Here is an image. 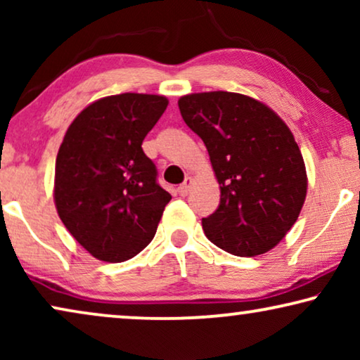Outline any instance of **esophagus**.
Wrapping results in <instances>:
<instances>
[{"label": "esophagus", "mask_w": 360, "mask_h": 360, "mask_svg": "<svg viewBox=\"0 0 360 360\" xmlns=\"http://www.w3.org/2000/svg\"><path fill=\"white\" fill-rule=\"evenodd\" d=\"M191 184H193V179H191V176H186L184 184H181V185L179 186V188H176V191H179V195H180V196H186V195H188V191H190V188H191Z\"/></svg>", "instance_id": "34e87169"}]
</instances>
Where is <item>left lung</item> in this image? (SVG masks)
Instances as JSON below:
<instances>
[{"mask_svg": "<svg viewBox=\"0 0 360 360\" xmlns=\"http://www.w3.org/2000/svg\"><path fill=\"white\" fill-rule=\"evenodd\" d=\"M179 108L205 142L221 188L218 210L201 221L206 238L239 257L275 248L307 196V169L292 131L269 106L240 93H193Z\"/></svg>", "mask_w": 360, "mask_h": 360, "instance_id": "8db88e82", "label": "left lung"}]
</instances>
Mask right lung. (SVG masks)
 Listing matches in <instances>:
<instances>
[{
    "label": "right lung",
    "instance_id": "add662e5",
    "mask_svg": "<svg viewBox=\"0 0 360 360\" xmlns=\"http://www.w3.org/2000/svg\"><path fill=\"white\" fill-rule=\"evenodd\" d=\"M165 96L122 93L78 115L56 160L57 213L93 257L124 262L154 239L169 191L142 141L167 110Z\"/></svg>",
    "mask_w": 360,
    "mask_h": 360
}]
</instances>
